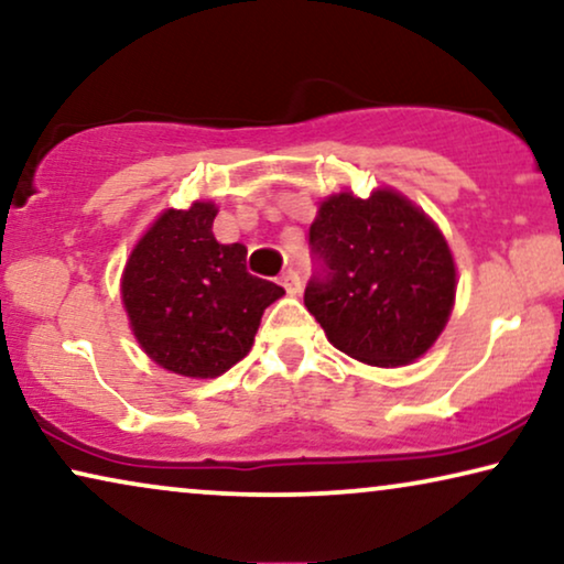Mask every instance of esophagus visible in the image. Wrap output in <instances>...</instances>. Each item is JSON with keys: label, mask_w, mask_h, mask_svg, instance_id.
I'll return each instance as SVG.
<instances>
[{"label": "esophagus", "mask_w": 564, "mask_h": 564, "mask_svg": "<svg viewBox=\"0 0 564 564\" xmlns=\"http://www.w3.org/2000/svg\"><path fill=\"white\" fill-rule=\"evenodd\" d=\"M280 284L288 290V295H297V292L303 290V282H300V274L295 272V269H288V272L280 276Z\"/></svg>", "instance_id": "esophagus-1"}]
</instances>
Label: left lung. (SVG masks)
<instances>
[{"instance_id": "8db88e82", "label": "left lung", "mask_w": 564, "mask_h": 564, "mask_svg": "<svg viewBox=\"0 0 564 564\" xmlns=\"http://www.w3.org/2000/svg\"><path fill=\"white\" fill-rule=\"evenodd\" d=\"M305 307L328 341L372 367L411 365L449 321L457 269L442 230L392 189L330 195L311 226Z\"/></svg>"}]
</instances>
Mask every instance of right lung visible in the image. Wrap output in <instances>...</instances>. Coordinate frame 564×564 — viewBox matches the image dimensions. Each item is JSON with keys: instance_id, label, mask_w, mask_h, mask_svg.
I'll return each instance as SVG.
<instances>
[{"instance_id": "1", "label": "right lung", "mask_w": 564, "mask_h": 564, "mask_svg": "<svg viewBox=\"0 0 564 564\" xmlns=\"http://www.w3.org/2000/svg\"><path fill=\"white\" fill-rule=\"evenodd\" d=\"M218 207L166 210L122 272V305L141 349L182 377H220L253 346L261 315L284 295L246 272V246L218 243Z\"/></svg>"}]
</instances>
